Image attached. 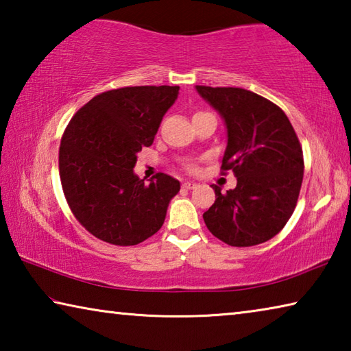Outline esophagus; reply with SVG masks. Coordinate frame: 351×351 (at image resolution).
<instances>
[{"mask_svg": "<svg viewBox=\"0 0 351 351\" xmlns=\"http://www.w3.org/2000/svg\"><path fill=\"white\" fill-rule=\"evenodd\" d=\"M195 186H197V184H195V182H192V181H186V182H184V184H182V187H184V189H187V190H190V189H193Z\"/></svg>", "mask_w": 351, "mask_h": 351, "instance_id": "obj_1", "label": "esophagus"}]
</instances>
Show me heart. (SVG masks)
Segmentation results:
<instances>
[{
    "mask_svg": "<svg viewBox=\"0 0 351 351\" xmlns=\"http://www.w3.org/2000/svg\"><path fill=\"white\" fill-rule=\"evenodd\" d=\"M186 169L192 171V170H195V165L193 164H186Z\"/></svg>",
    "mask_w": 351,
    "mask_h": 351,
    "instance_id": "obj_1",
    "label": "heart"
}]
</instances>
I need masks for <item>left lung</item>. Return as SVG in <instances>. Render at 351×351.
Returning <instances> with one entry per match:
<instances>
[{"instance_id":"1","label":"left lung","mask_w":351,"mask_h":351,"mask_svg":"<svg viewBox=\"0 0 351 351\" xmlns=\"http://www.w3.org/2000/svg\"><path fill=\"white\" fill-rule=\"evenodd\" d=\"M197 91L228 127L221 173L232 170L237 187L221 193L204 212L210 232L235 247L276 237L288 223L304 180V153L280 106L252 91L197 85Z\"/></svg>"}]
</instances>
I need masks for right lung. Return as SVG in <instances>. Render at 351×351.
I'll list each match as a JSON object with an SVG mask.
<instances>
[{
    "mask_svg": "<svg viewBox=\"0 0 351 351\" xmlns=\"http://www.w3.org/2000/svg\"><path fill=\"white\" fill-rule=\"evenodd\" d=\"M180 86H125L97 94L64 128L58 171L73 215L88 232L134 246L161 229L180 181L134 175L136 153L153 144Z\"/></svg>",
    "mask_w": 351,
    "mask_h": 351,
    "instance_id": "1",
    "label": "right lung"
}]
</instances>
